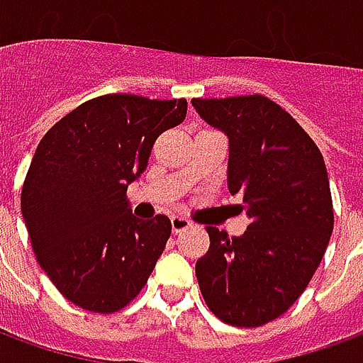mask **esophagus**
I'll list each match as a JSON object with an SVG mask.
<instances>
[{
	"label": "esophagus",
	"instance_id": "34e87169",
	"mask_svg": "<svg viewBox=\"0 0 363 363\" xmlns=\"http://www.w3.org/2000/svg\"><path fill=\"white\" fill-rule=\"evenodd\" d=\"M192 223H190L186 218H181V216H173L171 218V229H173L174 235H179L181 231H184V229H189Z\"/></svg>",
	"mask_w": 363,
	"mask_h": 363
}]
</instances>
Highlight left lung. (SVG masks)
<instances>
[{
  "mask_svg": "<svg viewBox=\"0 0 363 363\" xmlns=\"http://www.w3.org/2000/svg\"><path fill=\"white\" fill-rule=\"evenodd\" d=\"M229 138L228 184L251 223L241 237L206 228L196 278L210 311L233 327H262L296 303L335 228L325 159L280 104L262 95L192 99Z\"/></svg>",
  "mask_w": 363,
  "mask_h": 363,
  "instance_id": "1",
  "label": "left lung"
}]
</instances>
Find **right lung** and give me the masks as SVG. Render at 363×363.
Masks as SVG:
<instances>
[{"mask_svg": "<svg viewBox=\"0 0 363 363\" xmlns=\"http://www.w3.org/2000/svg\"><path fill=\"white\" fill-rule=\"evenodd\" d=\"M186 99L112 93L91 99L44 134L21 192L36 260L72 303L126 307L147 284L171 237L167 216L138 220L128 184L159 135L186 118Z\"/></svg>", "mask_w": 363, "mask_h": 363, "instance_id": "right-lung-1", "label": "right lung"}]
</instances>
